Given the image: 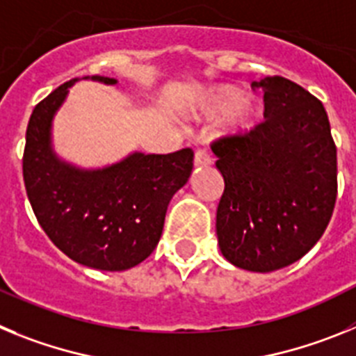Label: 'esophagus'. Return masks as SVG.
I'll list each match as a JSON object with an SVG mask.
<instances>
[{
    "label": "esophagus",
    "instance_id": "34e87169",
    "mask_svg": "<svg viewBox=\"0 0 356 356\" xmlns=\"http://www.w3.org/2000/svg\"><path fill=\"white\" fill-rule=\"evenodd\" d=\"M210 163H212V159H210L209 153L205 149H197L196 155H194V165L200 168V165H210Z\"/></svg>",
    "mask_w": 356,
    "mask_h": 356
}]
</instances>
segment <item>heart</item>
<instances>
[{
	"instance_id": "b5f03b06",
	"label": "heart",
	"mask_w": 356,
	"mask_h": 356,
	"mask_svg": "<svg viewBox=\"0 0 356 356\" xmlns=\"http://www.w3.org/2000/svg\"><path fill=\"white\" fill-rule=\"evenodd\" d=\"M242 92L234 87H221L213 90L207 103L203 114L209 118H222V115L232 114L229 119V130L232 131H248L257 124L262 106L254 99H245L241 102Z\"/></svg>"
}]
</instances>
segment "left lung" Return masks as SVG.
I'll use <instances>...</instances> for the list:
<instances>
[{
    "mask_svg": "<svg viewBox=\"0 0 356 356\" xmlns=\"http://www.w3.org/2000/svg\"><path fill=\"white\" fill-rule=\"evenodd\" d=\"M266 121L212 144L225 180L216 232L235 267L271 273L300 260L325 234L337 200V147L323 103L294 81L267 76Z\"/></svg>",
    "mask_w": 356,
    "mask_h": 356,
    "instance_id": "obj_1",
    "label": "left lung"
}]
</instances>
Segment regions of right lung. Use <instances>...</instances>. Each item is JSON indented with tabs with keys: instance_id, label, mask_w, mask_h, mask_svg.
I'll list each match as a JSON object with an SVG mask.
<instances>
[{
	"instance_id": "add662e5",
	"label": "right lung",
	"mask_w": 356,
	"mask_h": 356,
	"mask_svg": "<svg viewBox=\"0 0 356 356\" xmlns=\"http://www.w3.org/2000/svg\"><path fill=\"white\" fill-rule=\"evenodd\" d=\"M60 85L31 112L23 178L37 221L62 253L99 271H127L146 260L162 235L169 201L187 184L193 149L169 155L134 151L112 165L83 169L53 149L55 114L69 87ZM83 80L115 85L108 76Z\"/></svg>"
}]
</instances>
